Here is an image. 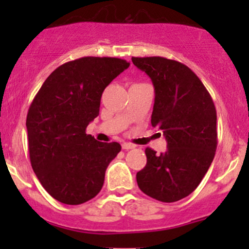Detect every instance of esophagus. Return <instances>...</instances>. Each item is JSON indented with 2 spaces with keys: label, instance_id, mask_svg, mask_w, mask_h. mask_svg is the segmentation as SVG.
Masks as SVG:
<instances>
[{
  "label": "esophagus",
  "instance_id": "34e87169",
  "mask_svg": "<svg viewBox=\"0 0 249 249\" xmlns=\"http://www.w3.org/2000/svg\"><path fill=\"white\" fill-rule=\"evenodd\" d=\"M122 147H123V149H132V148H135L136 147V145L135 144H132V143H127V142H124L122 144Z\"/></svg>",
  "mask_w": 249,
  "mask_h": 249
}]
</instances>
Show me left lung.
Instances as JSON below:
<instances>
[{"instance_id":"obj_1","label":"left lung","mask_w":249,"mask_h":249,"mask_svg":"<svg viewBox=\"0 0 249 249\" xmlns=\"http://www.w3.org/2000/svg\"><path fill=\"white\" fill-rule=\"evenodd\" d=\"M132 62L152 79V126L167 141V150L161 154L145 148L147 164L137 172V184L153 199L178 201L196 189L214 158V104L199 77L185 65L161 56L132 57Z\"/></svg>"}]
</instances>
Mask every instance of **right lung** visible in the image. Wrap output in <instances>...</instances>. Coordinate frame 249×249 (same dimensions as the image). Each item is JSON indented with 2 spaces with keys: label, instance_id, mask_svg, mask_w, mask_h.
I'll return each instance as SVG.
<instances>
[{
  "label": "right lung",
  "instance_id": "obj_1",
  "mask_svg": "<svg viewBox=\"0 0 249 249\" xmlns=\"http://www.w3.org/2000/svg\"><path fill=\"white\" fill-rule=\"evenodd\" d=\"M130 66L118 57L85 56L50 73L26 118L31 166L57 201L80 205L102 189L109 162L122 147L85 134L99 115L107 85Z\"/></svg>",
  "mask_w": 249,
  "mask_h": 249
}]
</instances>
